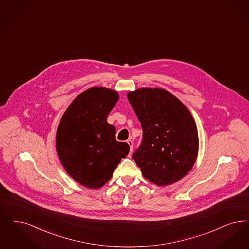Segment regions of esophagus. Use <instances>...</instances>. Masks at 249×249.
I'll return each instance as SVG.
<instances>
[{
	"label": "esophagus",
	"mask_w": 249,
	"mask_h": 249,
	"mask_svg": "<svg viewBox=\"0 0 249 249\" xmlns=\"http://www.w3.org/2000/svg\"><path fill=\"white\" fill-rule=\"evenodd\" d=\"M127 142H128V144H129V147H130V153H129V154H131V152H132V150H133V142H132L131 140H128Z\"/></svg>",
	"instance_id": "1"
}]
</instances>
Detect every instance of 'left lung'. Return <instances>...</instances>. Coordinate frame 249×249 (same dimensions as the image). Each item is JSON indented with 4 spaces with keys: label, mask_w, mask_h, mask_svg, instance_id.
<instances>
[{
    "label": "left lung",
    "mask_w": 249,
    "mask_h": 249,
    "mask_svg": "<svg viewBox=\"0 0 249 249\" xmlns=\"http://www.w3.org/2000/svg\"><path fill=\"white\" fill-rule=\"evenodd\" d=\"M128 99L142 129L132 159L151 182L166 186L183 178L198 154V134L189 110L160 88L129 91Z\"/></svg>",
    "instance_id": "obj_1"
}]
</instances>
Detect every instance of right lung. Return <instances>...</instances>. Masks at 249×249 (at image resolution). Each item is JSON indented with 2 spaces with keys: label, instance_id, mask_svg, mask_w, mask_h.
Returning a JSON list of instances; mask_svg holds the SVG:
<instances>
[{
  "label": "right lung",
  "instance_id": "right-lung-1",
  "mask_svg": "<svg viewBox=\"0 0 249 249\" xmlns=\"http://www.w3.org/2000/svg\"><path fill=\"white\" fill-rule=\"evenodd\" d=\"M118 100L113 89H86L70 104L57 128L56 151L64 169L90 189L105 185L129 154V144L116 140V128L107 122Z\"/></svg>",
  "mask_w": 249,
  "mask_h": 249
}]
</instances>
